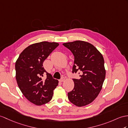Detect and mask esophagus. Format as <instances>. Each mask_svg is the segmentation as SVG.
<instances>
[{"instance_id": "34e87169", "label": "esophagus", "mask_w": 128, "mask_h": 128, "mask_svg": "<svg viewBox=\"0 0 128 128\" xmlns=\"http://www.w3.org/2000/svg\"><path fill=\"white\" fill-rule=\"evenodd\" d=\"M64 80H65V78L64 77H62V78L59 81H60V82H63L64 81Z\"/></svg>"}]
</instances>
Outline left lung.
<instances>
[{
	"instance_id": "8db88e82",
	"label": "left lung",
	"mask_w": 128,
	"mask_h": 128,
	"mask_svg": "<svg viewBox=\"0 0 128 128\" xmlns=\"http://www.w3.org/2000/svg\"><path fill=\"white\" fill-rule=\"evenodd\" d=\"M63 45L74 56L72 72L81 73L80 79H73L74 88L68 93V98L76 106H84L91 103L102 88L106 75L104 58L98 50L88 42L76 40Z\"/></svg>"
}]
</instances>
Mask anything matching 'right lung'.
<instances>
[{"mask_svg": "<svg viewBox=\"0 0 128 128\" xmlns=\"http://www.w3.org/2000/svg\"><path fill=\"white\" fill-rule=\"evenodd\" d=\"M59 45L46 41L34 43L21 52L16 62V79L23 94L34 104L40 106L51 100L58 82L46 72L43 63ZM47 75L46 80L42 76Z\"/></svg>", "mask_w": 128, "mask_h": 128, "instance_id": "right-lung-1", "label": "right lung"}]
</instances>
